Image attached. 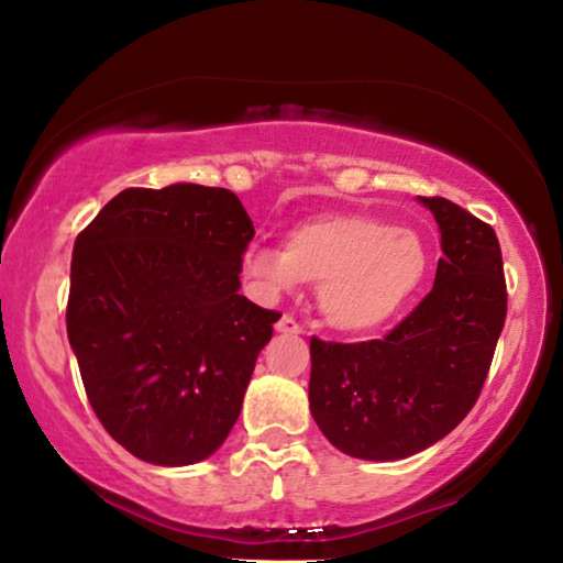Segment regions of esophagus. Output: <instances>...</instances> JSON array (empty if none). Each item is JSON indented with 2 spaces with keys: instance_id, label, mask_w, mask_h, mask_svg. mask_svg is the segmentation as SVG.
Here are the masks:
<instances>
[{
  "instance_id": "esophagus-1",
  "label": "esophagus",
  "mask_w": 563,
  "mask_h": 563,
  "mask_svg": "<svg viewBox=\"0 0 563 563\" xmlns=\"http://www.w3.org/2000/svg\"><path fill=\"white\" fill-rule=\"evenodd\" d=\"M275 330L285 332V335H300V332H302V328L298 325V320H295L292 316H280V320L275 322Z\"/></svg>"
}]
</instances>
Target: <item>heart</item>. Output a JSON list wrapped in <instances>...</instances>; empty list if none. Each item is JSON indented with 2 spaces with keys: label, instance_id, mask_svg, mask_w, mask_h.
Instances as JSON below:
<instances>
[{
  "label": "heart",
  "instance_id": "b5f03b06",
  "mask_svg": "<svg viewBox=\"0 0 563 563\" xmlns=\"http://www.w3.org/2000/svg\"><path fill=\"white\" fill-rule=\"evenodd\" d=\"M430 253L415 231L367 213L305 218L280 247L251 245L243 273L268 298L318 285V305L332 328L373 332L387 325L424 283Z\"/></svg>",
  "mask_w": 563,
  "mask_h": 563
}]
</instances>
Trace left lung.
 <instances>
[{
    "label": "left lung",
    "mask_w": 563,
    "mask_h": 563,
    "mask_svg": "<svg viewBox=\"0 0 563 563\" xmlns=\"http://www.w3.org/2000/svg\"><path fill=\"white\" fill-rule=\"evenodd\" d=\"M442 231L434 288L383 340L310 338V412L340 452L405 460L470 415L507 320L497 233L446 198H419Z\"/></svg>",
    "instance_id": "1"
}]
</instances>
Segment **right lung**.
<instances>
[{"label":"right lung","mask_w":563,"mask_h":563,"mask_svg":"<svg viewBox=\"0 0 563 563\" xmlns=\"http://www.w3.org/2000/svg\"><path fill=\"white\" fill-rule=\"evenodd\" d=\"M253 221L225 188H126L76 235L66 335L113 440L161 466L211 456L280 312L238 292Z\"/></svg>","instance_id":"right-lung-1"}]
</instances>
